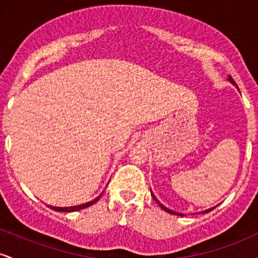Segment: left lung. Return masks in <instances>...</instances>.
<instances>
[{
    "instance_id": "1",
    "label": "left lung",
    "mask_w": 258,
    "mask_h": 258,
    "mask_svg": "<svg viewBox=\"0 0 258 258\" xmlns=\"http://www.w3.org/2000/svg\"><path fill=\"white\" fill-rule=\"evenodd\" d=\"M228 80H229V81L230 82H232V84L233 85H235L236 86V84H235V82H234V80H233V78H232V76H229V78H228ZM152 195H153V198H154V200H155L156 201V203H158L159 204V206L160 207H161V209L162 210H164V211H166V212H168V214H172V215H177V216H182V215H180V214H178V212H174V211H172V210H168L167 209V207H165L164 205H161V204H160L159 203V201L158 200H156V198L155 197H154V194L152 193ZM212 209H215V207H212ZM212 209H210V210H206V211H204V212H209V211H211V210Z\"/></svg>"
}]
</instances>
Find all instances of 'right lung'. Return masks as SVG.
I'll list each match as a JSON object with an SVG mask.
<instances>
[{
	"label": "right lung",
	"mask_w": 258,
	"mask_h": 258,
	"mask_svg": "<svg viewBox=\"0 0 258 258\" xmlns=\"http://www.w3.org/2000/svg\"><path fill=\"white\" fill-rule=\"evenodd\" d=\"M99 198H96L94 200L90 201V203H86V204H82V205H79V206H72V207H55V206H51L52 210H54V211H59V212H73V211H79V210H82V209H86V207L93 205V204H96L97 201L99 200Z\"/></svg>",
	"instance_id": "add662e5"
}]
</instances>
